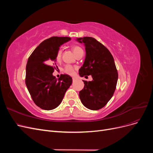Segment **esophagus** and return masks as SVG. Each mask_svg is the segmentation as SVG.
I'll use <instances>...</instances> for the list:
<instances>
[{"mask_svg": "<svg viewBox=\"0 0 153 153\" xmlns=\"http://www.w3.org/2000/svg\"><path fill=\"white\" fill-rule=\"evenodd\" d=\"M77 80V78H75V77H73V81H76Z\"/></svg>", "mask_w": 153, "mask_h": 153, "instance_id": "34e87169", "label": "esophagus"}]
</instances>
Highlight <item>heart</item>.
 Wrapping results in <instances>:
<instances>
[{"label": "heart", "mask_w": 153, "mask_h": 153, "mask_svg": "<svg viewBox=\"0 0 153 153\" xmlns=\"http://www.w3.org/2000/svg\"><path fill=\"white\" fill-rule=\"evenodd\" d=\"M82 50L81 48H80L79 47H77V46H75V47H73V52L75 53V54L78 52V51H80ZM61 55H62V52H61V50L59 49L57 50V53H56V56H55V59H56V61H59L61 59ZM64 71L66 73L68 74V75H73L74 73H75V68H74L71 65H66L64 69Z\"/></svg>", "instance_id": "b5f03b06"}]
</instances>
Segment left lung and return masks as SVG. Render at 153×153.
<instances>
[{
  "label": "left lung",
  "instance_id": "8db88e82",
  "mask_svg": "<svg viewBox=\"0 0 153 153\" xmlns=\"http://www.w3.org/2000/svg\"><path fill=\"white\" fill-rule=\"evenodd\" d=\"M85 47V59L79 69L83 77L91 75L92 81L83 80L84 87L79 92L81 102L92 110L102 108L112 98L118 80L114 57L103 45L91 37L77 38Z\"/></svg>",
  "mask_w": 153,
  "mask_h": 153
}]
</instances>
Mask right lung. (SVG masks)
I'll list each match as a JSON object with an SVG mask.
<instances>
[{"label": "right lung", "mask_w": 153, "mask_h": 153, "mask_svg": "<svg viewBox=\"0 0 153 153\" xmlns=\"http://www.w3.org/2000/svg\"><path fill=\"white\" fill-rule=\"evenodd\" d=\"M70 40L69 37L57 36L46 39L34 50L27 61L25 84L34 103L41 109L57 108L72 84V78L66 74L59 79L53 75L57 50Z\"/></svg>", "instance_id": "right-lung-1"}]
</instances>
